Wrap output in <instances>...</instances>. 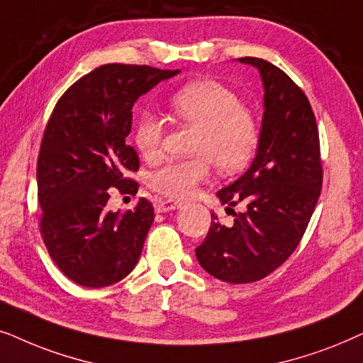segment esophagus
<instances>
[{"instance_id": "esophagus-1", "label": "esophagus", "mask_w": 363, "mask_h": 363, "mask_svg": "<svg viewBox=\"0 0 363 363\" xmlns=\"http://www.w3.org/2000/svg\"><path fill=\"white\" fill-rule=\"evenodd\" d=\"M181 207V204H177V202H172V201H157L156 202V212H171V211H176Z\"/></svg>"}]
</instances>
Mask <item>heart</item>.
Instances as JSON below:
<instances>
[{
    "mask_svg": "<svg viewBox=\"0 0 363 363\" xmlns=\"http://www.w3.org/2000/svg\"><path fill=\"white\" fill-rule=\"evenodd\" d=\"M174 118L197 129L191 161L164 164L151 177L154 191L171 199H186L209 179V159L220 172H238L254 156L259 143L255 119L244 109L242 99L217 81L187 84L169 99ZM162 124L149 111L138 116L133 129L134 146L143 157L154 159L161 151Z\"/></svg>",
    "mask_w": 363,
    "mask_h": 363,
    "instance_id": "obj_1",
    "label": "heart"
}]
</instances>
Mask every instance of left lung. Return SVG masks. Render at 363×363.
I'll list each match as a JSON object with an SVG mask.
<instances>
[{
	"mask_svg": "<svg viewBox=\"0 0 363 363\" xmlns=\"http://www.w3.org/2000/svg\"><path fill=\"white\" fill-rule=\"evenodd\" d=\"M254 66L264 86V114L257 152L250 167L217 192L234 224L217 216L196 247L201 267L229 284L264 279L297 249L320 196L322 164L315 116L302 89L282 69L259 57H239Z\"/></svg>",
	"mask_w": 363,
	"mask_h": 363,
	"instance_id": "1",
	"label": "left lung"
}]
</instances>
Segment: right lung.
Listing matches in <instances>:
<instances>
[{
	"instance_id": "right-lung-1",
	"label": "right lung",
	"mask_w": 363,
	"mask_h": 363,
	"mask_svg": "<svg viewBox=\"0 0 363 363\" xmlns=\"http://www.w3.org/2000/svg\"><path fill=\"white\" fill-rule=\"evenodd\" d=\"M179 72L96 67L61 96L48 121L36 169L41 234L61 272L79 286L119 282L141 257L154 207L141 199L124 214L108 211V191L138 192L129 176L139 169V157L125 144L133 106Z\"/></svg>"
}]
</instances>
